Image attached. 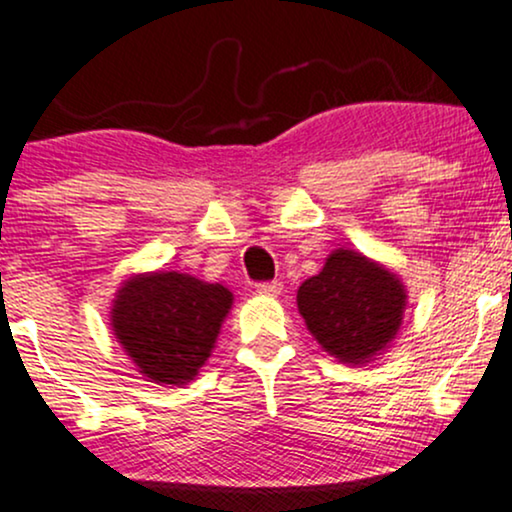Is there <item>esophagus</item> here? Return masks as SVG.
<instances>
[{"mask_svg":"<svg viewBox=\"0 0 512 512\" xmlns=\"http://www.w3.org/2000/svg\"><path fill=\"white\" fill-rule=\"evenodd\" d=\"M257 293H262V295H272V298H276V295H281V293H283V283H281V281L260 283V286H257Z\"/></svg>","mask_w":512,"mask_h":512,"instance_id":"esophagus-1","label":"esophagus"}]
</instances>
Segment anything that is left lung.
Returning <instances> with one entry per match:
<instances>
[{
  "label": "left lung",
  "instance_id": "obj_1",
  "mask_svg": "<svg viewBox=\"0 0 512 512\" xmlns=\"http://www.w3.org/2000/svg\"><path fill=\"white\" fill-rule=\"evenodd\" d=\"M298 312L326 353L346 365H367L396 341L408 288L386 264L338 248L322 272L298 288Z\"/></svg>",
  "mask_w": 512,
  "mask_h": 512
}]
</instances>
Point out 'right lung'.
<instances>
[{"instance_id": "obj_1", "label": "right lung", "mask_w": 512, "mask_h": 512, "mask_svg": "<svg viewBox=\"0 0 512 512\" xmlns=\"http://www.w3.org/2000/svg\"><path fill=\"white\" fill-rule=\"evenodd\" d=\"M233 293L190 274L145 272L121 283L112 300L114 338L152 384L183 386L212 355Z\"/></svg>"}]
</instances>
